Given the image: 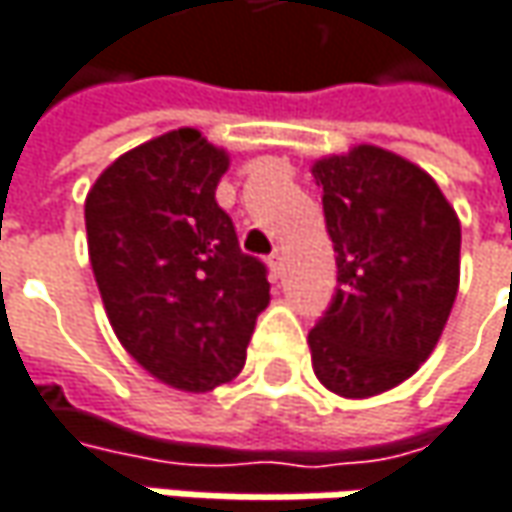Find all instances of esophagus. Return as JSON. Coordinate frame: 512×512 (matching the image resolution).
<instances>
[{
  "instance_id": "obj_1",
  "label": "esophagus",
  "mask_w": 512,
  "mask_h": 512,
  "mask_svg": "<svg viewBox=\"0 0 512 512\" xmlns=\"http://www.w3.org/2000/svg\"><path fill=\"white\" fill-rule=\"evenodd\" d=\"M268 268H271V276H274V279L282 276V250H279V247L268 256Z\"/></svg>"
}]
</instances>
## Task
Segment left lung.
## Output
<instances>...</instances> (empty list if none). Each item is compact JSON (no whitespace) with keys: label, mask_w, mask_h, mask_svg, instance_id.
I'll return each mask as SVG.
<instances>
[{"label":"left lung","mask_w":512,"mask_h":512,"mask_svg":"<svg viewBox=\"0 0 512 512\" xmlns=\"http://www.w3.org/2000/svg\"><path fill=\"white\" fill-rule=\"evenodd\" d=\"M323 189L338 291L309 332L311 367L344 399L411 379L434 352L460 285V221L434 177L379 145L311 165Z\"/></svg>","instance_id":"8db88e82"}]
</instances>
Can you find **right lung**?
<instances>
[{"instance_id": "1", "label": "right lung", "mask_w": 512, "mask_h": 512, "mask_svg": "<svg viewBox=\"0 0 512 512\" xmlns=\"http://www.w3.org/2000/svg\"><path fill=\"white\" fill-rule=\"evenodd\" d=\"M230 154L201 130L154 136L92 183L90 262L107 320L157 382L206 393L236 379L259 311L265 265L241 253L215 189Z\"/></svg>"}]
</instances>
